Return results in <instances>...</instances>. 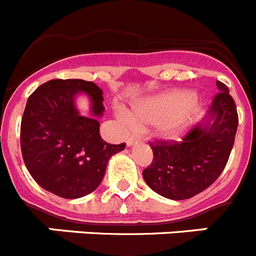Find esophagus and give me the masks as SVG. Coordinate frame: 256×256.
Returning a JSON list of instances; mask_svg holds the SVG:
<instances>
[{
	"instance_id": "34e87169",
	"label": "esophagus",
	"mask_w": 256,
	"mask_h": 256,
	"mask_svg": "<svg viewBox=\"0 0 256 256\" xmlns=\"http://www.w3.org/2000/svg\"><path fill=\"white\" fill-rule=\"evenodd\" d=\"M141 140H142L141 137L137 134L130 136V137H128V138H126V146H132V144H134V142H141Z\"/></svg>"
}]
</instances>
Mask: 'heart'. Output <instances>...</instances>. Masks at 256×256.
I'll list each match as a JSON object with an SVG mask.
<instances>
[{
  "instance_id": "b5f03b06",
  "label": "heart",
  "mask_w": 256,
  "mask_h": 256,
  "mask_svg": "<svg viewBox=\"0 0 256 256\" xmlns=\"http://www.w3.org/2000/svg\"><path fill=\"white\" fill-rule=\"evenodd\" d=\"M201 105L195 94L173 90L146 97L132 106V114L120 110L118 119L128 130L137 126H155L156 134L168 141L180 138L198 119Z\"/></svg>"
}]
</instances>
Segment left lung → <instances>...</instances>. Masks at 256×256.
Listing matches in <instances>:
<instances>
[{"label":"left lung","mask_w":256,"mask_h":256,"mask_svg":"<svg viewBox=\"0 0 256 256\" xmlns=\"http://www.w3.org/2000/svg\"><path fill=\"white\" fill-rule=\"evenodd\" d=\"M216 88L219 94L204 122L192 128L182 142L151 144L154 160L142 174L148 186L162 198H194L216 182L227 164L238 115L227 86L216 80Z\"/></svg>","instance_id":"obj_1"}]
</instances>
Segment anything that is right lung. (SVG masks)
<instances>
[{"label": "right lung", "mask_w": 256, "mask_h": 256, "mask_svg": "<svg viewBox=\"0 0 256 256\" xmlns=\"http://www.w3.org/2000/svg\"><path fill=\"white\" fill-rule=\"evenodd\" d=\"M80 93L90 98V115L75 105ZM102 90L83 79H52L26 101L20 126L22 159L42 188L64 198L94 192L105 176L108 160L126 144H110L100 136L105 112Z\"/></svg>", "instance_id": "obj_1"}]
</instances>
